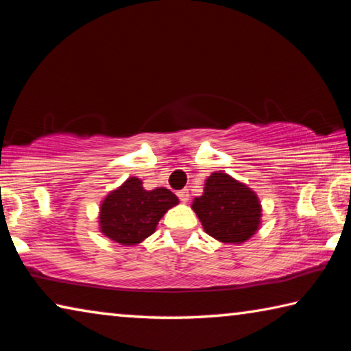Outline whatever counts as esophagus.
<instances>
[{
  "label": "esophagus",
  "mask_w": 351,
  "mask_h": 351,
  "mask_svg": "<svg viewBox=\"0 0 351 351\" xmlns=\"http://www.w3.org/2000/svg\"><path fill=\"white\" fill-rule=\"evenodd\" d=\"M178 198H180L181 203H187L189 201V190L187 189H182L178 192Z\"/></svg>",
  "instance_id": "esophagus-1"
}]
</instances>
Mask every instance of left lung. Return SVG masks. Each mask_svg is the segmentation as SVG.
I'll return each mask as SVG.
<instances>
[{
  "instance_id": "1",
  "label": "left lung",
  "mask_w": 351,
  "mask_h": 351,
  "mask_svg": "<svg viewBox=\"0 0 351 351\" xmlns=\"http://www.w3.org/2000/svg\"><path fill=\"white\" fill-rule=\"evenodd\" d=\"M192 209L206 234L229 245L245 243L261 224L257 193L224 171H213L207 176L204 192L193 199Z\"/></svg>"
}]
</instances>
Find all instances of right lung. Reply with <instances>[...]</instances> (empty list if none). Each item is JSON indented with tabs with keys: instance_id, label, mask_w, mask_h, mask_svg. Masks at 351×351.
Returning <instances> with one entry per match:
<instances>
[{
	"instance_id": "add662e5",
	"label": "right lung",
	"mask_w": 351,
	"mask_h": 351,
	"mask_svg": "<svg viewBox=\"0 0 351 351\" xmlns=\"http://www.w3.org/2000/svg\"><path fill=\"white\" fill-rule=\"evenodd\" d=\"M178 203L180 199L169 189L145 190L139 178L132 176L100 203L99 230L119 245H139L156 230L164 213Z\"/></svg>"
}]
</instances>
